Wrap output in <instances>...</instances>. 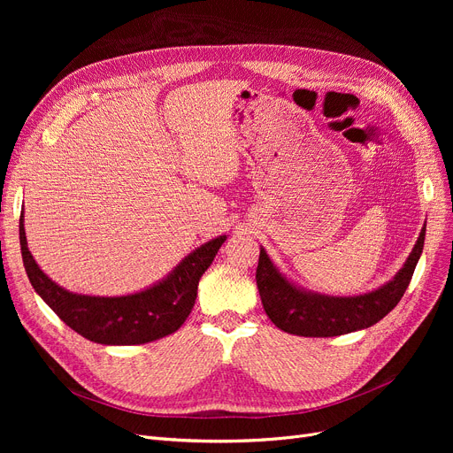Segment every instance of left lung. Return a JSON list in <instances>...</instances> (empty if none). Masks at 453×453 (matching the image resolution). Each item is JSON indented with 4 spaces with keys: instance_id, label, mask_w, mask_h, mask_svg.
I'll use <instances>...</instances> for the list:
<instances>
[{
    "instance_id": "obj_1",
    "label": "left lung",
    "mask_w": 453,
    "mask_h": 453,
    "mask_svg": "<svg viewBox=\"0 0 453 453\" xmlns=\"http://www.w3.org/2000/svg\"><path fill=\"white\" fill-rule=\"evenodd\" d=\"M426 224L398 273L382 287L360 296H325L304 290L284 277L260 248L257 266V288L272 323L304 338H332L367 328L386 318L410 287L415 266L422 255Z\"/></svg>"
}]
</instances>
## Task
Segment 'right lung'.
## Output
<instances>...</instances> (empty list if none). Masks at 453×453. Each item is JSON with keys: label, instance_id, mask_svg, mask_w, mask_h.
Listing matches in <instances>:
<instances>
[{"label": "right lung", "instance_id": "obj_1", "mask_svg": "<svg viewBox=\"0 0 453 453\" xmlns=\"http://www.w3.org/2000/svg\"><path fill=\"white\" fill-rule=\"evenodd\" d=\"M227 236L220 234L193 253L152 287L119 297L69 292L47 277L27 248L23 211L19 217L21 258L35 292L81 336L101 345H142L176 332L193 311L198 282Z\"/></svg>", "mask_w": 453, "mask_h": 453}]
</instances>
